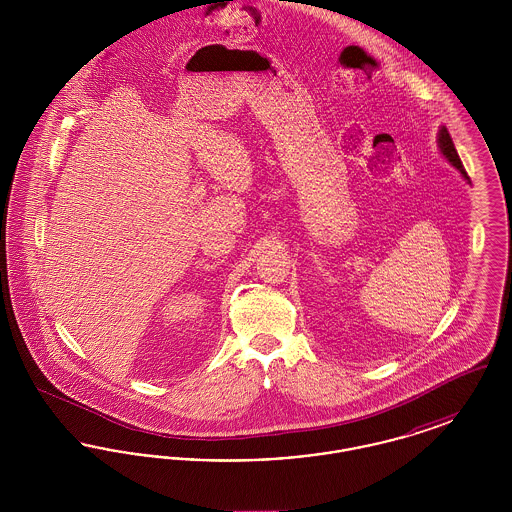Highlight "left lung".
<instances>
[{
    "label": "left lung",
    "mask_w": 512,
    "mask_h": 512,
    "mask_svg": "<svg viewBox=\"0 0 512 512\" xmlns=\"http://www.w3.org/2000/svg\"><path fill=\"white\" fill-rule=\"evenodd\" d=\"M438 149L439 153L457 169V171L463 174L464 180H468V176H466V171H464L463 163H461V157H459V153H457V149H455V144H453V140H451V136H449V130L445 128V126H441L438 132Z\"/></svg>",
    "instance_id": "obj_1"
}]
</instances>
